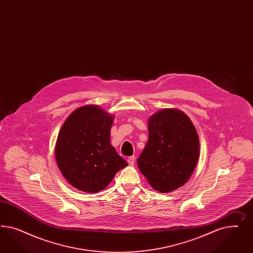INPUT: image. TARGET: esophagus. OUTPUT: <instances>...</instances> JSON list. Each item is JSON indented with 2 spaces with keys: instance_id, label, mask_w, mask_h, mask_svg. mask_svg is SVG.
Here are the masks:
<instances>
[{
  "instance_id": "34e87169",
  "label": "esophagus",
  "mask_w": 253,
  "mask_h": 253,
  "mask_svg": "<svg viewBox=\"0 0 253 253\" xmlns=\"http://www.w3.org/2000/svg\"><path fill=\"white\" fill-rule=\"evenodd\" d=\"M127 161H128V163H129V165L130 166H132L134 163H135V157L134 156H131V157H129L128 159H127Z\"/></svg>"
}]
</instances>
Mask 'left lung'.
Returning <instances> with one entry per match:
<instances>
[{
  "label": "left lung",
  "instance_id": "left-lung-1",
  "mask_svg": "<svg viewBox=\"0 0 253 253\" xmlns=\"http://www.w3.org/2000/svg\"><path fill=\"white\" fill-rule=\"evenodd\" d=\"M148 141L137 159L140 171L158 191L184 185L199 160V141L189 118L177 109H162L148 121Z\"/></svg>",
  "mask_w": 253,
  "mask_h": 253
}]
</instances>
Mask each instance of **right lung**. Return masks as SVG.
I'll list each match as a JSON object with an SVG mask.
<instances>
[{
    "label": "right lung",
    "instance_id": "right-lung-1",
    "mask_svg": "<svg viewBox=\"0 0 253 253\" xmlns=\"http://www.w3.org/2000/svg\"><path fill=\"white\" fill-rule=\"evenodd\" d=\"M113 117L96 106L72 112L59 131L55 159L62 174L81 191L104 189L128 165L110 145Z\"/></svg>",
    "mask_w": 253,
    "mask_h": 253
}]
</instances>
